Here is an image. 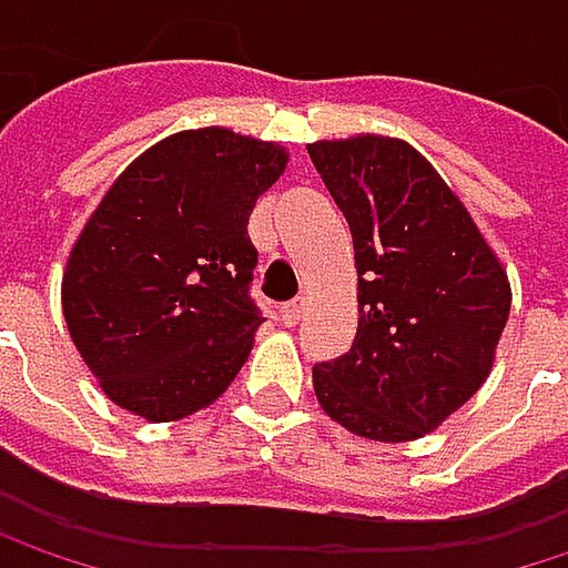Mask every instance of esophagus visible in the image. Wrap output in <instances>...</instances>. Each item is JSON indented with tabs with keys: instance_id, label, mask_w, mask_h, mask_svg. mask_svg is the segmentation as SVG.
Returning a JSON list of instances; mask_svg holds the SVG:
<instances>
[{
	"instance_id": "obj_1",
	"label": "esophagus",
	"mask_w": 568,
	"mask_h": 568,
	"mask_svg": "<svg viewBox=\"0 0 568 568\" xmlns=\"http://www.w3.org/2000/svg\"><path fill=\"white\" fill-rule=\"evenodd\" d=\"M298 318H302V298H292V302L280 305V322L283 325H295Z\"/></svg>"
}]
</instances>
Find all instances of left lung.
<instances>
[{
    "label": "left lung",
    "mask_w": 568,
    "mask_h": 568,
    "mask_svg": "<svg viewBox=\"0 0 568 568\" xmlns=\"http://www.w3.org/2000/svg\"><path fill=\"white\" fill-rule=\"evenodd\" d=\"M352 226L358 335L312 368L315 397L358 437H424L477 395L510 315V283L464 203L410 144H308Z\"/></svg>",
    "instance_id": "1"
}]
</instances>
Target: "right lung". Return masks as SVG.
<instances>
[{"label": "right lung", "instance_id": "1", "mask_svg": "<svg viewBox=\"0 0 568 568\" xmlns=\"http://www.w3.org/2000/svg\"><path fill=\"white\" fill-rule=\"evenodd\" d=\"M285 151L223 128L183 131L114 180L81 230L61 308L114 404L176 420L223 395L263 322L246 233Z\"/></svg>", "mask_w": 568, "mask_h": 568}]
</instances>
